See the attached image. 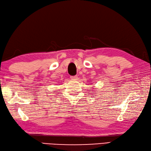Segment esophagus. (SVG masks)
<instances>
[{
    "label": "esophagus",
    "mask_w": 151,
    "mask_h": 151,
    "mask_svg": "<svg viewBox=\"0 0 151 151\" xmlns=\"http://www.w3.org/2000/svg\"><path fill=\"white\" fill-rule=\"evenodd\" d=\"M70 78L73 79V80H77L78 76H76V75H75V76H70Z\"/></svg>",
    "instance_id": "34e87169"
}]
</instances>
